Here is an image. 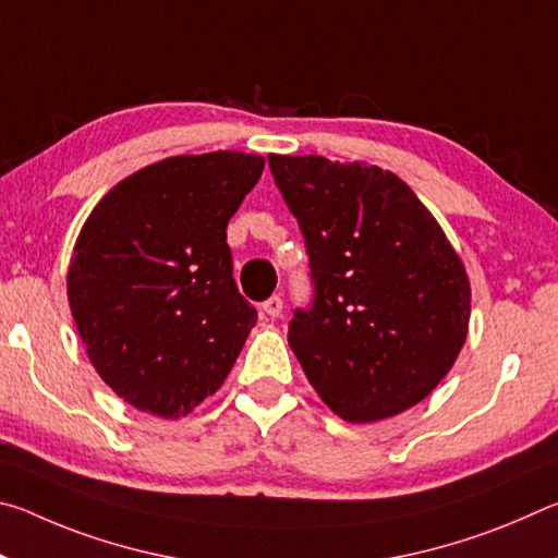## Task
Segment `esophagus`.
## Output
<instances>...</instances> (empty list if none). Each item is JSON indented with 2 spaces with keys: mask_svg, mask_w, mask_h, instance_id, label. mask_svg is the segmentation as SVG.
I'll return each instance as SVG.
<instances>
[{
  "mask_svg": "<svg viewBox=\"0 0 558 558\" xmlns=\"http://www.w3.org/2000/svg\"><path fill=\"white\" fill-rule=\"evenodd\" d=\"M263 313H266L270 319H276L282 315V300L278 295L268 298L266 302H263Z\"/></svg>",
  "mask_w": 558,
  "mask_h": 558,
  "instance_id": "esophagus-1",
  "label": "esophagus"
}]
</instances>
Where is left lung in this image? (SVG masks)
I'll use <instances>...</instances> for the list:
<instances>
[{
	"instance_id": "8db88e82",
	"label": "left lung",
	"mask_w": 558,
	"mask_h": 558,
	"mask_svg": "<svg viewBox=\"0 0 558 558\" xmlns=\"http://www.w3.org/2000/svg\"><path fill=\"white\" fill-rule=\"evenodd\" d=\"M305 235L315 302L288 342L319 399L349 423L409 411L468 337L470 278L413 189L389 169L268 155Z\"/></svg>"
}]
</instances>
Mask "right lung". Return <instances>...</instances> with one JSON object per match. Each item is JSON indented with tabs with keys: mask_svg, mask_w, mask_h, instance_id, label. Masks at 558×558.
Masks as SVG:
<instances>
[{
	"mask_svg": "<svg viewBox=\"0 0 558 558\" xmlns=\"http://www.w3.org/2000/svg\"><path fill=\"white\" fill-rule=\"evenodd\" d=\"M260 155L219 149L137 169L83 223L65 278L90 364L122 401L182 418L221 389L256 325L226 226Z\"/></svg>",
	"mask_w": 558,
	"mask_h": 558,
	"instance_id": "obj_1",
	"label": "right lung"
}]
</instances>
